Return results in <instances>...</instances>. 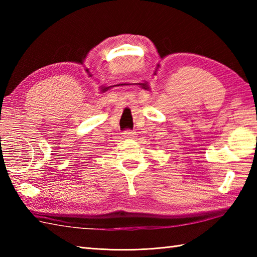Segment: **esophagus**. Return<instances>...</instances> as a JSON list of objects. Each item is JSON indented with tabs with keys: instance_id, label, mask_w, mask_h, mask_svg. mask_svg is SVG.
<instances>
[{
	"instance_id": "esophagus-1",
	"label": "esophagus",
	"mask_w": 257,
	"mask_h": 257,
	"mask_svg": "<svg viewBox=\"0 0 257 257\" xmlns=\"http://www.w3.org/2000/svg\"><path fill=\"white\" fill-rule=\"evenodd\" d=\"M123 137L127 138V139H134L136 138V133L135 132H130V130H125V132L122 133Z\"/></svg>"
}]
</instances>
